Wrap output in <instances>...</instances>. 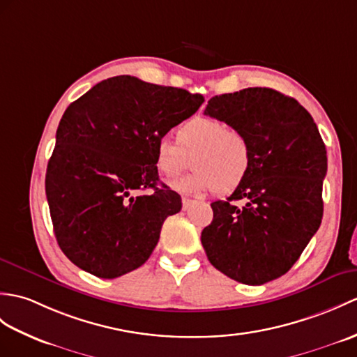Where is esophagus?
Returning a JSON list of instances; mask_svg holds the SVG:
<instances>
[{
	"label": "esophagus",
	"mask_w": 357,
	"mask_h": 357,
	"mask_svg": "<svg viewBox=\"0 0 357 357\" xmlns=\"http://www.w3.org/2000/svg\"><path fill=\"white\" fill-rule=\"evenodd\" d=\"M192 205H193V201H192V199H190V197H182V210L187 211Z\"/></svg>",
	"instance_id": "obj_1"
}]
</instances>
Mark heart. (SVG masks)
Masks as SVG:
<instances>
[{"instance_id": "b5f03b06", "label": "heart", "mask_w": 357, "mask_h": 357, "mask_svg": "<svg viewBox=\"0 0 357 357\" xmlns=\"http://www.w3.org/2000/svg\"><path fill=\"white\" fill-rule=\"evenodd\" d=\"M156 167L165 178L175 179L193 165L192 176L173 182L184 193L213 190L219 195L234 192L251 172L252 147L242 130L211 117H193L176 130V143L160 138Z\"/></svg>"}]
</instances>
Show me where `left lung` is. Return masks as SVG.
I'll return each mask as SVG.
<instances>
[{"instance_id":"8db88e82","label":"left lung","mask_w":357,"mask_h":357,"mask_svg":"<svg viewBox=\"0 0 357 357\" xmlns=\"http://www.w3.org/2000/svg\"><path fill=\"white\" fill-rule=\"evenodd\" d=\"M205 115L242 130L252 147L245 182L211 204L201 242L210 263L238 283L259 286L294 266L322 219L327 151L317 123L271 88H246L208 100ZM245 198L243 207L233 200Z\"/></svg>"}]
</instances>
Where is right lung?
<instances>
[{
	"label": "right lung",
	"instance_id": "right-lung-1",
	"mask_svg": "<svg viewBox=\"0 0 357 357\" xmlns=\"http://www.w3.org/2000/svg\"><path fill=\"white\" fill-rule=\"evenodd\" d=\"M202 103L201 94L117 76L66 107L45 193L57 243L77 268L117 278L151 257L182 206L176 192L156 187V143ZM146 188L154 193H137Z\"/></svg>",
	"mask_w": 357,
	"mask_h": 357
}]
</instances>
